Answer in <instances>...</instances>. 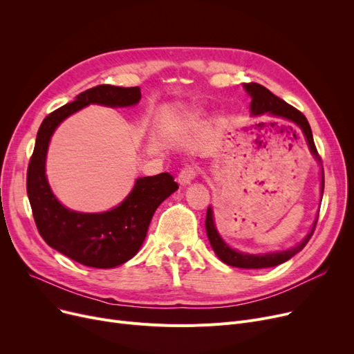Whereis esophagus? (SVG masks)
<instances>
[{
    "mask_svg": "<svg viewBox=\"0 0 354 354\" xmlns=\"http://www.w3.org/2000/svg\"><path fill=\"white\" fill-rule=\"evenodd\" d=\"M198 175V169L194 165H187L185 167H182L179 175H178V182L180 185H189Z\"/></svg>",
    "mask_w": 354,
    "mask_h": 354,
    "instance_id": "esophagus-1",
    "label": "esophagus"
}]
</instances>
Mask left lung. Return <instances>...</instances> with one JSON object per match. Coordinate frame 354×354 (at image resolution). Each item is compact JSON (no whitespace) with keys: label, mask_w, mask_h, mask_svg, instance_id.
<instances>
[{"label":"left lung","mask_w":354,"mask_h":354,"mask_svg":"<svg viewBox=\"0 0 354 354\" xmlns=\"http://www.w3.org/2000/svg\"><path fill=\"white\" fill-rule=\"evenodd\" d=\"M244 87L248 91V95L252 97V102H251L252 115H266V113H268V115L275 116V118H283V119L291 120L297 126H300V129L303 130V133L307 139V143L310 146L311 153L314 155L315 159L322 162V158L317 152V147H315V145H314L311 127H310L306 116L301 113L300 110H297L295 107H292L291 104H288L283 99L274 96L268 88H266L261 84L247 83ZM323 191H324V172H322V194H323ZM315 225H317V219H315L313 230L304 238L303 243L299 244V245H295L294 248H291L288 251H280V252L264 254V255H250V254H243V252L231 250L224 243V241L221 239L219 234L216 232L215 224H214L212 209L211 208H208L207 219H205L207 234H208V239H209L212 250L215 251V254L218 255L221 261H224L225 264H228L231 267H238V268H268V267H275V266H280V264L288 261L291 257H294L297 252H300L307 245L310 238L314 234Z\"/></svg>","instance_id":"obj_1"}]
</instances>
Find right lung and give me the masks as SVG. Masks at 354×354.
<instances>
[{"label":"right lung","instance_id":"right-lung-1","mask_svg":"<svg viewBox=\"0 0 354 354\" xmlns=\"http://www.w3.org/2000/svg\"><path fill=\"white\" fill-rule=\"evenodd\" d=\"M139 87L100 84L91 87L43 120L27 169V194L37 230L46 243L83 266L118 267L135 257L160 203L179 187L171 174L139 178L119 207L102 214H82L64 208L53 195L46 178L50 138L67 116L97 103L110 107L132 106L140 100Z\"/></svg>","mask_w":354,"mask_h":354}]
</instances>
